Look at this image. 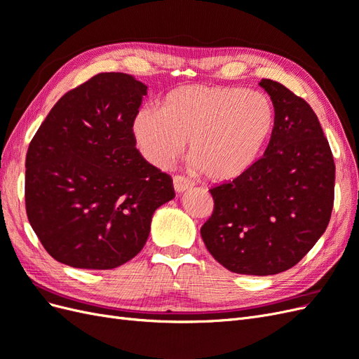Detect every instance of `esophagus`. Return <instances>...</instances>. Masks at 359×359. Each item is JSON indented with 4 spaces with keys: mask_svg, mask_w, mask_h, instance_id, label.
<instances>
[{
    "mask_svg": "<svg viewBox=\"0 0 359 359\" xmlns=\"http://www.w3.org/2000/svg\"><path fill=\"white\" fill-rule=\"evenodd\" d=\"M172 182H173V189H175L177 193H182V191H186V190H189V189L193 187L191 181H189L186 177L177 175V177H173Z\"/></svg>",
    "mask_w": 359,
    "mask_h": 359,
    "instance_id": "34e87169",
    "label": "esophagus"
}]
</instances>
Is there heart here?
<instances>
[{
	"instance_id": "obj_1",
	"label": "heart",
	"mask_w": 359,
	"mask_h": 359,
	"mask_svg": "<svg viewBox=\"0 0 359 359\" xmlns=\"http://www.w3.org/2000/svg\"><path fill=\"white\" fill-rule=\"evenodd\" d=\"M276 107L265 93L233 86L186 85L163 109L145 106L133 119L135 142L157 168L175 158L189 139V163L217 182L240 178L262 157L276 128Z\"/></svg>"
}]
</instances>
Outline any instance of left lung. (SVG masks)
Instances as JSON below:
<instances>
[{
    "instance_id": "obj_1",
    "label": "left lung",
    "mask_w": 359,
    "mask_h": 359,
    "mask_svg": "<svg viewBox=\"0 0 359 359\" xmlns=\"http://www.w3.org/2000/svg\"><path fill=\"white\" fill-rule=\"evenodd\" d=\"M259 85L276 107L273 137L252 169L210 190L214 211L201 235L232 273L273 276L297 265L327 229L335 165L310 104L276 81Z\"/></svg>"
}]
</instances>
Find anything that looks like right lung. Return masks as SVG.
Wrapping results in <instances>:
<instances>
[{
    "mask_svg": "<svg viewBox=\"0 0 359 359\" xmlns=\"http://www.w3.org/2000/svg\"><path fill=\"white\" fill-rule=\"evenodd\" d=\"M148 86L100 73L64 94L28 147L25 205L32 231L58 262L112 269L144 248L172 180L139 154L133 119Z\"/></svg>",
    "mask_w": 359,
    "mask_h": 359,
    "instance_id": "right-lung-1",
    "label": "right lung"
}]
</instances>
